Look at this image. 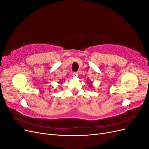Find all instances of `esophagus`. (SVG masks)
Segmentation results:
<instances>
[{
	"label": "esophagus",
	"mask_w": 149,
	"mask_h": 149,
	"mask_svg": "<svg viewBox=\"0 0 149 149\" xmlns=\"http://www.w3.org/2000/svg\"><path fill=\"white\" fill-rule=\"evenodd\" d=\"M78 73L77 72H74V73H73V76H74V77H77L78 76Z\"/></svg>",
	"instance_id": "obj_1"
}]
</instances>
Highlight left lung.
Masks as SVG:
<instances>
[{"instance_id":"8db88e82","label":"left lung","mask_w":149,"mask_h":149,"mask_svg":"<svg viewBox=\"0 0 149 149\" xmlns=\"http://www.w3.org/2000/svg\"><path fill=\"white\" fill-rule=\"evenodd\" d=\"M88 81V82H89V83H90V82H89V81ZM90 86H91V88H92V86H92L91 84H90Z\"/></svg>"}]
</instances>
